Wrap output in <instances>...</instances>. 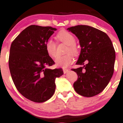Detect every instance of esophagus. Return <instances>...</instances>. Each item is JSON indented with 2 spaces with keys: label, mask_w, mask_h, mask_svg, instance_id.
<instances>
[{
  "label": "esophagus",
  "mask_w": 123,
  "mask_h": 123,
  "mask_svg": "<svg viewBox=\"0 0 123 123\" xmlns=\"http://www.w3.org/2000/svg\"><path fill=\"white\" fill-rule=\"evenodd\" d=\"M63 72H64V74H66V73H67L68 71V69H67V68H63Z\"/></svg>",
  "instance_id": "1"
}]
</instances>
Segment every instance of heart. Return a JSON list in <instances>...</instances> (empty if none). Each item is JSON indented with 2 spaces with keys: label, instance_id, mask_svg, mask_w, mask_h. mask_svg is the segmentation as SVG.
<instances>
[{
  "label": "heart",
  "instance_id": "b5f03b06",
  "mask_svg": "<svg viewBox=\"0 0 123 123\" xmlns=\"http://www.w3.org/2000/svg\"><path fill=\"white\" fill-rule=\"evenodd\" d=\"M56 38L59 42L67 45L66 53H71L76 56L78 53V49L75 45V38L74 36L66 31H61L56 35ZM45 50L48 55L51 57H55L56 56V43L53 39H49L45 44ZM73 58L70 54H67L62 56H57L55 59V63L58 67L66 68L73 63Z\"/></svg>",
  "mask_w": 123,
  "mask_h": 123
}]
</instances>
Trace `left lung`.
Instances as JSON below:
<instances>
[{"mask_svg": "<svg viewBox=\"0 0 123 123\" xmlns=\"http://www.w3.org/2000/svg\"><path fill=\"white\" fill-rule=\"evenodd\" d=\"M67 30L79 39L81 49L76 64L84 66L72 69L78 77L74 89L85 97L95 96L103 91L113 74L116 54L112 42L106 33L90 26L79 25Z\"/></svg>", "mask_w": 123, "mask_h": 123, "instance_id": "left-lung-1", "label": "left lung"}]
</instances>
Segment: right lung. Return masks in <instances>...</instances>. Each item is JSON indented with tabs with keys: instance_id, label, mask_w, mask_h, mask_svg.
Wrapping results in <instances>:
<instances>
[{
	"instance_id": "1",
	"label": "right lung",
	"mask_w": 123,
	"mask_h": 123,
	"mask_svg": "<svg viewBox=\"0 0 123 123\" xmlns=\"http://www.w3.org/2000/svg\"><path fill=\"white\" fill-rule=\"evenodd\" d=\"M56 28L32 25L17 36L11 45L9 66L18 92L29 100L42 103L53 96L55 80L63 74L62 68H48L55 64L45 48Z\"/></svg>"
}]
</instances>
